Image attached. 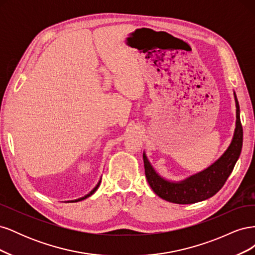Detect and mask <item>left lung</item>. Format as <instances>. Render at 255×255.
<instances>
[{"instance_id": "1", "label": "left lung", "mask_w": 255, "mask_h": 255, "mask_svg": "<svg viewBox=\"0 0 255 255\" xmlns=\"http://www.w3.org/2000/svg\"><path fill=\"white\" fill-rule=\"evenodd\" d=\"M234 97L236 103V128L232 142L223 155L204 171L191 175L179 183L169 182L155 172L143 153L146 181L158 197L176 204H190L213 197L225 185L233 171L243 148V127L235 92Z\"/></svg>"}]
</instances>
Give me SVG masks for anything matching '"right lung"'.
<instances>
[{
	"mask_svg": "<svg viewBox=\"0 0 255 255\" xmlns=\"http://www.w3.org/2000/svg\"><path fill=\"white\" fill-rule=\"evenodd\" d=\"M100 183H101V181H100L99 183H98V185H97V186L94 188V189H92L90 192H89V194L88 195H86V196H85V197H83V198H80V199H76V200H72V201H68V202H79V201H82V200H84V199H86V198H88V197H90L92 194H94V192L98 189V187H99V185H100Z\"/></svg>",
	"mask_w": 255,
	"mask_h": 255,
	"instance_id": "right-lung-1",
	"label": "right lung"
}]
</instances>
